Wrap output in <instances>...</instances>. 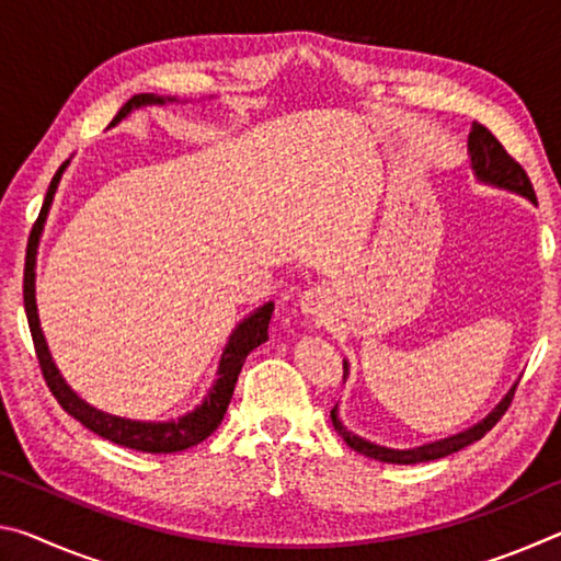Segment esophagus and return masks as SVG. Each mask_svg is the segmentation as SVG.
I'll list each match as a JSON object with an SVG mask.
<instances>
[{"mask_svg":"<svg viewBox=\"0 0 561 561\" xmlns=\"http://www.w3.org/2000/svg\"><path fill=\"white\" fill-rule=\"evenodd\" d=\"M299 307L307 317H314V319H324L331 314V291L327 287H309L307 291L299 297Z\"/></svg>","mask_w":561,"mask_h":561,"instance_id":"esophagus-1","label":"esophagus"}]
</instances>
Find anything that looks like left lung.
I'll return each instance as SVG.
<instances>
[{
  "mask_svg": "<svg viewBox=\"0 0 561 561\" xmlns=\"http://www.w3.org/2000/svg\"><path fill=\"white\" fill-rule=\"evenodd\" d=\"M468 148H470L472 170L480 180H485V183H492V185H500V187H507V190H515V193L529 197L531 203H537L535 187H531L525 168H522L517 160L507 153L505 146H502L500 140L492 136V133L485 126H482V123H472ZM512 398H515V391H510L505 396V401H502L495 408V411H492L485 417V421L472 425L470 431L450 435V438L438 440V443L421 445V448H413V450H391V448H381V445H374V443H368L364 438H358V435H354L351 431H346L344 425H341V421L336 417V408L331 411V423H334L336 433L341 435V438H344L348 448L360 453V455H366V458H374V460H381V462H393V465H415V462H428V460L445 458V455L458 453L462 448H468L470 443L480 440L482 435L495 428L500 417L505 415V411L512 403Z\"/></svg>",
  "mask_w": 561,
  "mask_h": 561,
  "instance_id": "obj_1",
  "label": "left lung"
}]
</instances>
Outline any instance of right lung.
Returning <instances> with one entry per match:
<instances>
[{
  "label": "right lung",
  "mask_w": 561,
  "mask_h": 561,
  "mask_svg": "<svg viewBox=\"0 0 561 561\" xmlns=\"http://www.w3.org/2000/svg\"><path fill=\"white\" fill-rule=\"evenodd\" d=\"M173 99H160L153 96V93H138L133 96L128 103H123V108L116 113V118L111 121V126H116L121 118H126L133 108L146 106V103H165ZM69 165V160L61 163V168L56 170V175L51 178V185L46 190L42 213L36 217L34 230L30 237V247H26V262H24V309H26V321H30V331H32V341H34V351L36 358H39V368L46 386L54 393L56 401L64 408L66 413L73 415L81 425H87L89 431H93L101 438H106L116 445H123V448L130 450H140V453H178V450H187L193 445L203 443L205 438H210L215 433L217 425L222 423V417L227 413V405H230V398L234 393V383L237 376L242 371L244 358L250 356V351L257 348L260 344L270 339V321H272V311L274 304H264L252 317H247L240 327L232 331L230 344L225 346V354L220 360V371H217V381L213 386V391L207 393L203 405H197L193 413H187L178 421H168V423H144V421H128V417H118V415H108L103 411H96V408L89 405L87 401H81L76 396L59 374V368L54 366L49 348H46V341L39 327V314H36V299H34V262H36V244H39V234L46 220V213H49V205L54 201L56 185H59L64 168Z\"/></svg>",
  "instance_id": "right-lung-1"
}]
</instances>
